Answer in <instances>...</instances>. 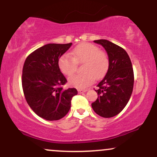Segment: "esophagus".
<instances>
[{
  "label": "esophagus",
  "mask_w": 157,
  "mask_h": 157,
  "mask_svg": "<svg viewBox=\"0 0 157 157\" xmlns=\"http://www.w3.org/2000/svg\"><path fill=\"white\" fill-rule=\"evenodd\" d=\"M77 91H78V92L80 94H82V93L86 92V91H87V90L86 89H78Z\"/></svg>",
  "instance_id": "esophagus-1"
}]
</instances>
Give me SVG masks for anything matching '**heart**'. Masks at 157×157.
I'll return each mask as SVG.
<instances>
[{"instance_id":"b5f03b06","label":"heart","mask_w":157,"mask_h":157,"mask_svg":"<svg viewBox=\"0 0 157 157\" xmlns=\"http://www.w3.org/2000/svg\"><path fill=\"white\" fill-rule=\"evenodd\" d=\"M71 56L63 55L58 60L61 72L66 76H71L76 71L77 64H83V73L70 77L68 82L77 89H85L93 83L95 78L100 80L105 77L109 68V58L107 53L95 45L83 43L73 49Z\"/></svg>"}]
</instances>
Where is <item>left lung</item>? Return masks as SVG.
<instances>
[{
    "label": "left lung",
    "mask_w": 157,
    "mask_h": 157,
    "mask_svg": "<svg viewBox=\"0 0 157 157\" xmlns=\"http://www.w3.org/2000/svg\"><path fill=\"white\" fill-rule=\"evenodd\" d=\"M105 48L109 58V68L95 90L98 97L91 103L94 112L105 118L116 116L130 100L134 87L132 63L128 53L122 47L107 40L94 41Z\"/></svg>",
    "instance_id": "8db88e82"
}]
</instances>
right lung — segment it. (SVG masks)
Listing matches in <instances>:
<instances>
[{"label": "right lung", "instance_id": "obj_1", "mask_svg": "<svg viewBox=\"0 0 157 157\" xmlns=\"http://www.w3.org/2000/svg\"><path fill=\"white\" fill-rule=\"evenodd\" d=\"M71 44L45 45L32 52L23 65L22 87L27 103L36 114L48 121L66 116L71 99L77 94L75 88L63 89L67 80L58 66L59 58Z\"/></svg>", "mask_w": 157, "mask_h": 157}]
</instances>
